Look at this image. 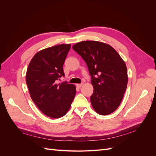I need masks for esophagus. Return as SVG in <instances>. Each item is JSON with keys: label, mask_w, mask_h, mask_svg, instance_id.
Segmentation results:
<instances>
[{"label": "esophagus", "mask_w": 156, "mask_h": 156, "mask_svg": "<svg viewBox=\"0 0 156 156\" xmlns=\"http://www.w3.org/2000/svg\"><path fill=\"white\" fill-rule=\"evenodd\" d=\"M77 88H81V87H82V84H77Z\"/></svg>", "instance_id": "obj_1"}]
</instances>
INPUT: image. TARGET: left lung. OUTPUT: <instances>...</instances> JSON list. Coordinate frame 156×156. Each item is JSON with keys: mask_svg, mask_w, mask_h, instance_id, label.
Here are the masks:
<instances>
[{"mask_svg": "<svg viewBox=\"0 0 156 156\" xmlns=\"http://www.w3.org/2000/svg\"><path fill=\"white\" fill-rule=\"evenodd\" d=\"M72 48L85 61L91 76L94 92L90 97L94 109L108 115L119 107L127 84L124 61L109 45L96 41H83Z\"/></svg>", "mask_w": 156, "mask_h": 156, "instance_id": "8db88e82", "label": "left lung"}]
</instances>
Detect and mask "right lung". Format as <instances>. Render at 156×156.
Returning a JSON list of instances; mask_svg holds the SVG:
<instances>
[{
	"label": "right lung",
	"mask_w": 156,
	"mask_h": 156,
	"mask_svg": "<svg viewBox=\"0 0 156 156\" xmlns=\"http://www.w3.org/2000/svg\"><path fill=\"white\" fill-rule=\"evenodd\" d=\"M70 48V44H61L37 52L27 71L26 82L32 101L53 119L66 114L76 94L73 84L57 83L64 76L63 65Z\"/></svg>",
	"instance_id": "obj_1"
}]
</instances>
